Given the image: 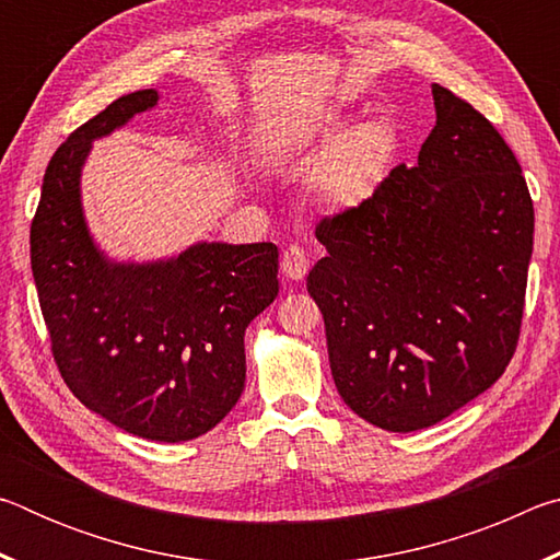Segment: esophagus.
Instances as JSON below:
<instances>
[{
  "instance_id": "obj_1",
  "label": "esophagus",
  "mask_w": 560,
  "mask_h": 560,
  "mask_svg": "<svg viewBox=\"0 0 560 560\" xmlns=\"http://www.w3.org/2000/svg\"><path fill=\"white\" fill-rule=\"evenodd\" d=\"M281 271L287 273L291 281H299V279L306 277V271H308V254L303 252V246L291 244V246H287V249H283V254H281Z\"/></svg>"
}]
</instances>
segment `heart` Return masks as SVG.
<instances>
[{"label":"heart","mask_w":560,"mask_h":560,"mask_svg":"<svg viewBox=\"0 0 560 560\" xmlns=\"http://www.w3.org/2000/svg\"><path fill=\"white\" fill-rule=\"evenodd\" d=\"M346 132V122H334L324 130L320 143L326 148L336 142L339 145L324 160L314 177L316 195L336 210H348L371 200L383 185L397 143L395 130L387 122H368L340 140Z\"/></svg>","instance_id":"b5f03b06"}]
</instances>
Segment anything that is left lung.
Wrapping results in <instances>:
<instances>
[{
    "mask_svg": "<svg viewBox=\"0 0 560 560\" xmlns=\"http://www.w3.org/2000/svg\"><path fill=\"white\" fill-rule=\"evenodd\" d=\"M438 126L417 165L326 214L308 271L340 397L375 428L438 424L494 385L516 353L534 200L514 150L434 83Z\"/></svg>",
    "mask_w": 560,
    "mask_h": 560,
    "instance_id": "left-lung-1",
    "label": "left lung"
}]
</instances>
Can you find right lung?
Returning <instances> with one entry per match:
<instances>
[{
	"label": "right lung",
	"instance_id": "obj_1",
	"mask_svg": "<svg viewBox=\"0 0 560 560\" xmlns=\"http://www.w3.org/2000/svg\"><path fill=\"white\" fill-rule=\"evenodd\" d=\"M155 103L153 89L120 96L56 148L32 220V271L69 390L130 434L185 442L240 400L244 330L279 296V249L197 244L148 267L101 257L81 214V165L93 138Z\"/></svg>",
	"mask_w": 560,
	"mask_h": 560
}]
</instances>
